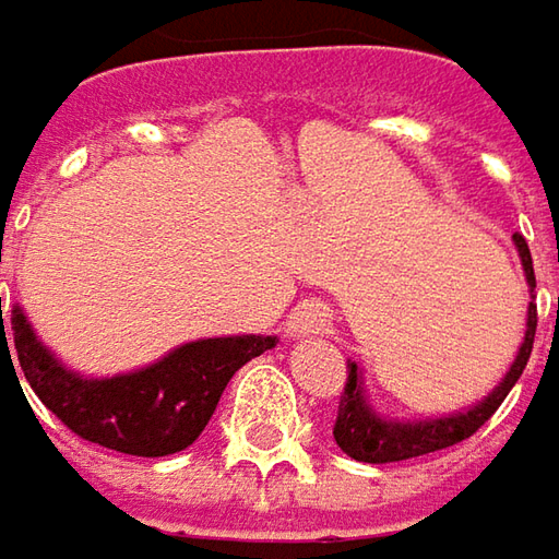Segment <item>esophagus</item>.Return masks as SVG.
Masks as SVG:
<instances>
[{"mask_svg": "<svg viewBox=\"0 0 559 559\" xmlns=\"http://www.w3.org/2000/svg\"><path fill=\"white\" fill-rule=\"evenodd\" d=\"M286 326H289V333H293V336L323 333V330L330 326V314H326V308H321V305H298Z\"/></svg>", "mask_w": 559, "mask_h": 559, "instance_id": "34e87169", "label": "esophagus"}]
</instances>
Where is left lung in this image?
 Listing matches in <instances>:
<instances>
[{"instance_id":"8db88e82","label":"left lung","mask_w":559,"mask_h":559,"mask_svg":"<svg viewBox=\"0 0 559 559\" xmlns=\"http://www.w3.org/2000/svg\"><path fill=\"white\" fill-rule=\"evenodd\" d=\"M513 241H516L519 261H522V270H525L528 295L535 298L532 251H528L522 236H513ZM535 326H538V308H535V301H528L525 336H522V346H519L516 358H513V365L503 374V380L490 390L481 403L468 405L462 412H450V415H437V418H390V415L377 412L371 396H368V386H365L361 365L349 361L346 393L340 396V415H336V425H333V437H336L340 450L352 460L383 465V462H403L412 460V456L433 453V450H447V447L460 443L465 437H472L500 408L507 393L516 386V380L528 365V355H532Z\"/></svg>"}]
</instances>
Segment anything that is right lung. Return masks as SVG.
<instances>
[{
	"instance_id": "1",
	"label": "right lung",
	"mask_w": 559,
	"mask_h": 559,
	"mask_svg": "<svg viewBox=\"0 0 559 559\" xmlns=\"http://www.w3.org/2000/svg\"><path fill=\"white\" fill-rule=\"evenodd\" d=\"M14 361L40 403L78 437L128 456H169L191 447L238 368L273 349L276 336H213L166 352L154 365L116 377L71 371L40 343L24 308H12ZM0 358L9 355L0 301ZM12 361V355H9ZM12 361V368H14ZM17 377V374H14Z\"/></svg>"
}]
</instances>
